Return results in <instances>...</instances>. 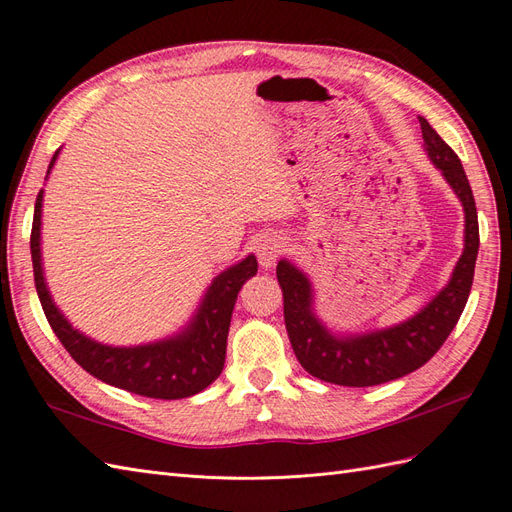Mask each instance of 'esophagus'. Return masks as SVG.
Returning a JSON list of instances; mask_svg holds the SVG:
<instances>
[{"label":"esophagus","mask_w":512,"mask_h":512,"mask_svg":"<svg viewBox=\"0 0 512 512\" xmlns=\"http://www.w3.org/2000/svg\"><path fill=\"white\" fill-rule=\"evenodd\" d=\"M287 246H289V244H287L285 238H281V236H266L264 240L259 242V246H257L259 264L264 266V268L274 266V261L279 259L281 255L287 253Z\"/></svg>","instance_id":"34e87169"}]
</instances>
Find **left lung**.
Returning <instances> with one entry per match:
<instances>
[{
  "label": "left lung",
  "mask_w": 512,
  "mask_h": 512,
  "mask_svg": "<svg viewBox=\"0 0 512 512\" xmlns=\"http://www.w3.org/2000/svg\"><path fill=\"white\" fill-rule=\"evenodd\" d=\"M418 120L431 163L442 171L463 206V255L452 270L448 285L412 319L386 330L349 334V337L332 334L321 324L313 313V289L309 279L296 266L281 259L276 266V279L283 289V313L289 341L298 362L321 382L364 388L420 369L444 345L470 296L480 244L472 188L459 156L425 118Z\"/></svg>",
  "instance_id": "obj_1"
}]
</instances>
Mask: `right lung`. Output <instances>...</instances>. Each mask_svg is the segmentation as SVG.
Listing matches in <instances>:
<instances>
[{
  "label": "right lung",
  "mask_w": 512,
  "mask_h": 512,
  "mask_svg": "<svg viewBox=\"0 0 512 512\" xmlns=\"http://www.w3.org/2000/svg\"><path fill=\"white\" fill-rule=\"evenodd\" d=\"M57 154L60 150L53 154L49 171L55 165ZM40 218L42 191L36 197L32 238H29L36 291L55 337L62 341L66 352L75 358L79 367L98 377L100 382L150 399L193 397L221 375L233 304H236L242 285L257 274L255 255H248L240 264L216 276L193 319L175 337L137 347H113L96 343L72 328L51 300L45 274H42Z\"/></svg>",
  "instance_id": "obj_1"
}]
</instances>
